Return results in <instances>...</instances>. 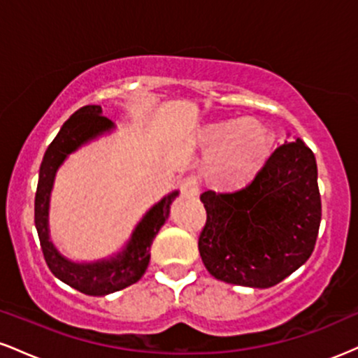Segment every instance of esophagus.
<instances>
[{"label":"esophagus","instance_id":"esophagus-1","mask_svg":"<svg viewBox=\"0 0 358 358\" xmlns=\"http://www.w3.org/2000/svg\"><path fill=\"white\" fill-rule=\"evenodd\" d=\"M180 188H182L183 196H187V199H195L200 193L199 180H196L195 176H185L182 183H180Z\"/></svg>","mask_w":358,"mask_h":358}]
</instances>
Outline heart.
<instances>
[{
	"mask_svg": "<svg viewBox=\"0 0 358 358\" xmlns=\"http://www.w3.org/2000/svg\"><path fill=\"white\" fill-rule=\"evenodd\" d=\"M208 143L220 151L219 170L229 180L244 178L266 158L269 139L250 121H231L208 131Z\"/></svg>",
	"mask_w": 358,
	"mask_h": 358,
	"instance_id": "1",
	"label": "heart"
}]
</instances>
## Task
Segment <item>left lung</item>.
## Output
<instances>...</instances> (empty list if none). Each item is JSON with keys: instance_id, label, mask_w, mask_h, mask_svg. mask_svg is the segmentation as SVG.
I'll list each match as a JSON object with an SVG mask.
<instances>
[{"instance_id": "left-lung-1", "label": "left lung", "mask_w": 358, "mask_h": 358, "mask_svg": "<svg viewBox=\"0 0 358 358\" xmlns=\"http://www.w3.org/2000/svg\"><path fill=\"white\" fill-rule=\"evenodd\" d=\"M200 200L207 220L199 250L220 281L271 287L313 252L322 196L315 155L301 139L276 148L249 183L207 190Z\"/></svg>"}]
</instances>
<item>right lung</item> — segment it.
<instances>
[{"mask_svg":"<svg viewBox=\"0 0 358 358\" xmlns=\"http://www.w3.org/2000/svg\"><path fill=\"white\" fill-rule=\"evenodd\" d=\"M101 106H84L72 114L64 122L55 139L45 151L42 165H40L38 185L35 193V227L38 232L40 248L43 259L53 276H57L65 285L89 296H104L114 293L138 281L145 274L150 262V248L162 225L170 215V203L178 195V192L170 193L159 203H156L145 219L139 222L133 239L126 250L116 259L94 264H76L62 257L53 244L48 241V196H50L52 182L57 168L65 159V156L77 150L82 143L97 136L102 131L113 127V122L102 116Z\"/></svg>","mask_w":358,"mask_h":358,"instance_id":"1","label":"right lung"}]
</instances>
